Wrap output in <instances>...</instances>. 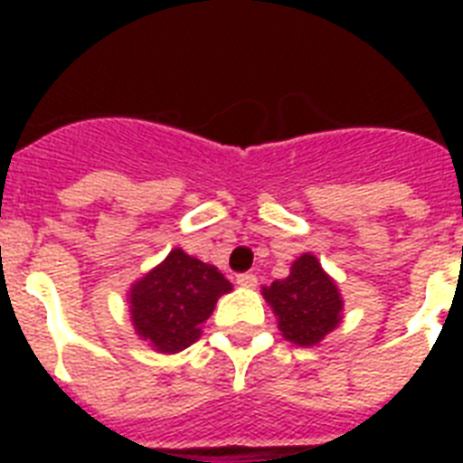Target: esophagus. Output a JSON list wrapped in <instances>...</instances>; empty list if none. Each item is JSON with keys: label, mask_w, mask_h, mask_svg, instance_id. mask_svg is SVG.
Here are the masks:
<instances>
[{"label": "esophagus", "mask_w": 463, "mask_h": 463, "mask_svg": "<svg viewBox=\"0 0 463 463\" xmlns=\"http://www.w3.org/2000/svg\"><path fill=\"white\" fill-rule=\"evenodd\" d=\"M238 283L242 288H254L257 286V276L254 274H238Z\"/></svg>", "instance_id": "34e87169"}]
</instances>
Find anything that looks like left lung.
Listing matches in <instances>:
<instances>
[{"label":"left lung","mask_w":463,"mask_h":463,"mask_svg":"<svg viewBox=\"0 0 463 463\" xmlns=\"http://www.w3.org/2000/svg\"><path fill=\"white\" fill-rule=\"evenodd\" d=\"M267 303L279 315V329L298 345H315L341 322L336 283L324 274L312 254L293 261L290 276L264 288Z\"/></svg>","instance_id":"left-lung-1"}]
</instances>
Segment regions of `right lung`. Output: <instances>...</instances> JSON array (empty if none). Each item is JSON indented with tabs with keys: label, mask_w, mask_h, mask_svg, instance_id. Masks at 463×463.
I'll list each match as a JSON object with an SVG mask.
<instances>
[{
	"label": "right lung",
	"mask_w": 463,
	"mask_h": 463,
	"mask_svg": "<svg viewBox=\"0 0 463 463\" xmlns=\"http://www.w3.org/2000/svg\"><path fill=\"white\" fill-rule=\"evenodd\" d=\"M228 290L231 281L216 267L173 250L160 267L134 283V329L156 351H182L199 338V326Z\"/></svg>",
	"instance_id": "obj_1"
}]
</instances>
